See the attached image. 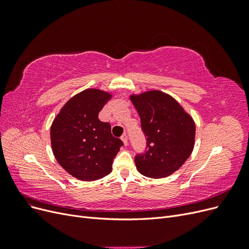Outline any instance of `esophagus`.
<instances>
[{"mask_svg": "<svg viewBox=\"0 0 249 249\" xmlns=\"http://www.w3.org/2000/svg\"><path fill=\"white\" fill-rule=\"evenodd\" d=\"M120 138H122L123 142L124 143V145H127V136H126V134H124V135H123V136H122V137H120Z\"/></svg>", "mask_w": 249, "mask_h": 249, "instance_id": "34e87169", "label": "esophagus"}]
</instances>
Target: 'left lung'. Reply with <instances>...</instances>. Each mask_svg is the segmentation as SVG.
Wrapping results in <instances>:
<instances>
[{
  "mask_svg": "<svg viewBox=\"0 0 249 249\" xmlns=\"http://www.w3.org/2000/svg\"><path fill=\"white\" fill-rule=\"evenodd\" d=\"M146 138L144 153L137 154L135 164L141 175L166 178L190 157L195 139V124L180 105L159 90L131 95Z\"/></svg>",
  "mask_w": 249,
  "mask_h": 249,
  "instance_id": "1",
  "label": "left lung"
}]
</instances>
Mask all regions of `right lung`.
Listing matches in <instances>:
<instances>
[{"instance_id": "obj_1", "label": "right lung", "mask_w": 249, "mask_h": 249, "mask_svg": "<svg viewBox=\"0 0 249 249\" xmlns=\"http://www.w3.org/2000/svg\"><path fill=\"white\" fill-rule=\"evenodd\" d=\"M111 97L100 89H86L72 96L52 124L51 143L56 160L81 180L108 176L124 145L112 136L110 124L99 119L100 111Z\"/></svg>"}]
</instances>
